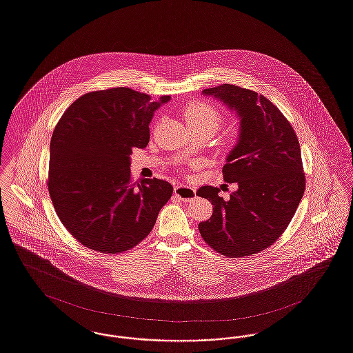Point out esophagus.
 <instances>
[{
    "label": "esophagus",
    "instance_id": "34e87169",
    "mask_svg": "<svg viewBox=\"0 0 353 353\" xmlns=\"http://www.w3.org/2000/svg\"><path fill=\"white\" fill-rule=\"evenodd\" d=\"M174 194L181 201L188 202L196 197V189L186 186V185H177V186H174Z\"/></svg>",
    "mask_w": 353,
    "mask_h": 353
}]
</instances>
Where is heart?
<instances>
[{"instance_id": "b5f03b06", "label": "heart", "mask_w": 353, "mask_h": 353, "mask_svg": "<svg viewBox=\"0 0 353 353\" xmlns=\"http://www.w3.org/2000/svg\"><path fill=\"white\" fill-rule=\"evenodd\" d=\"M183 118L188 126H205L212 132L222 125L223 115L218 108L205 101H194L183 110Z\"/></svg>"}]
</instances>
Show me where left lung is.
Listing matches in <instances>:
<instances>
[{
    "instance_id": "8db88e82",
    "label": "left lung",
    "mask_w": 353,
    "mask_h": 353,
    "mask_svg": "<svg viewBox=\"0 0 353 353\" xmlns=\"http://www.w3.org/2000/svg\"><path fill=\"white\" fill-rule=\"evenodd\" d=\"M222 101L240 119L239 137L222 170L238 190L225 201L219 189L202 186L212 215L198 225L214 251L227 257L259 254L289 226L305 192L299 141L276 105L254 90L223 84L202 92Z\"/></svg>"
}]
</instances>
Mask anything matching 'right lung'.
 <instances>
[{
  "label": "right lung",
  "mask_w": 353,
  "mask_h": 353,
  "mask_svg": "<svg viewBox=\"0 0 353 353\" xmlns=\"http://www.w3.org/2000/svg\"><path fill=\"white\" fill-rule=\"evenodd\" d=\"M130 88L90 92L64 112L50 144L47 186L72 236L101 254H121L148 236L173 186L159 179L132 183L130 155L145 148L156 110Z\"/></svg>",
  "instance_id": "add662e5"
}]
</instances>
